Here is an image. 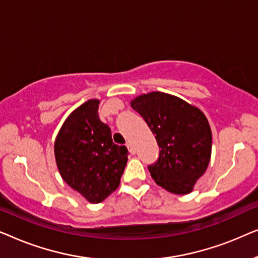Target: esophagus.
<instances>
[{"mask_svg": "<svg viewBox=\"0 0 258 258\" xmlns=\"http://www.w3.org/2000/svg\"><path fill=\"white\" fill-rule=\"evenodd\" d=\"M126 148H128L129 153H130V154H132V155H134V154H135V153H136V151H135V148H134V147H133V146H132V144H130V143H126Z\"/></svg>", "mask_w": 258, "mask_h": 258, "instance_id": "esophagus-1", "label": "esophagus"}]
</instances>
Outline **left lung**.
I'll list each match as a JSON object with an SVG mask.
<instances>
[{
  "label": "left lung",
  "mask_w": 258,
  "mask_h": 258,
  "mask_svg": "<svg viewBox=\"0 0 258 258\" xmlns=\"http://www.w3.org/2000/svg\"><path fill=\"white\" fill-rule=\"evenodd\" d=\"M160 147L148 165L151 177L169 192L185 195L206 172L211 155V129L199 108L172 95L154 91L132 101Z\"/></svg>",
  "instance_id": "left-lung-1"
}]
</instances>
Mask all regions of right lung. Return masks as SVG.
<instances>
[{
  "label": "right lung",
  "mask_w": 258,
  "mask_h": 258,
  "mask_svg": "<svg viewBox=\"0 0 258 258\" xmlns=\"http://www.w3.org/2000/svg\"><path fill=\"white\" fill-rule=\"evenodd\" d=\"M98 100H89L68 116L55 140V158L63 181L90 203H100L119 185L128 149L112 142L98 117Z\"/></svg>",
  "instance_id": "add662e5"
}]
</instances>
